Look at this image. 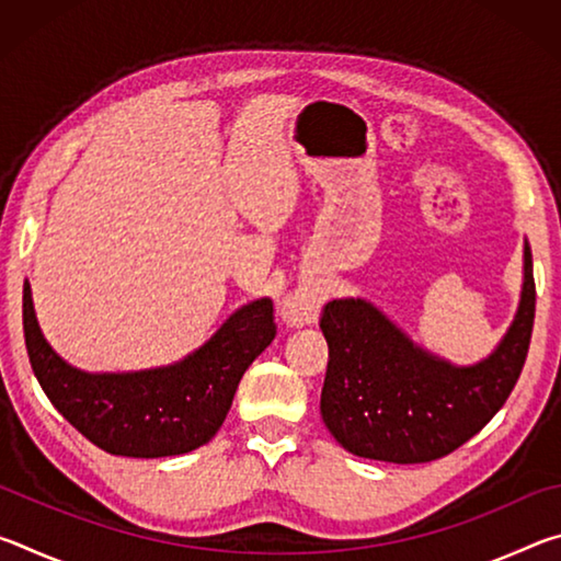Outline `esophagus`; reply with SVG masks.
Segmentation results:
<instances>
[{"mask_svg":"<svg viewBox=\"0 0 561 561\" xmlns=\"http://www.w3.org/2000/svg\"><path fill=\"white\" fill-rule=\"evenodd\" d=\"M319 304L309 297V294H294V297L284 299L282 304V319L291 327H301V324H311L317 317Z\"/></svg>","mask_w":561,"mask_h":561,"instance_id":"esophagus-1","label":"esophagus"}]
</instances>
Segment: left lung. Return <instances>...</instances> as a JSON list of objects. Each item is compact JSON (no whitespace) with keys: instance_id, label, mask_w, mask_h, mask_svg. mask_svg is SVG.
Returning <instances> with one entry per match:
<instances>
[{"instance_id":"1","label":"left lung","mask_w":561,"mask_h":561,"mask_svg":"<svg viewBox=\"0 0 561 561\" xmlns=\"http://www.w3.org/2000/svg\"><path fill=\"white\" fill-rule=\"evenodd\" d=\"M329 344L321 417L348 453L398 465L458 450L492 421L515 388L535 327V274L525 242V282L505 339L474 366L415 346L364 299H334L319 321Z\"/></svg>"}]
</instances>
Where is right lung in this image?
I'll list each match as a JSON object with an SVG mask.
<instances>
[{"instance_id": "add662e5", "label": "right lung", "mask_w": 561, "mask_h": 561, "mask_svg": "<svg viewBox=\"0 0 561 561\" xmlns=\"http://www.w3.org/2000/svg\"><path fill=\"white\" fill-rule=\"evenodd\" d=\"M24 341L34 376L56 411L111 455L168 458L201 448L220 431L242 374L277 336L272 299L237 309L215 336L173 366L87 374L66 364L36 324L24 282Z\"/></svg>"}]
</instances>
